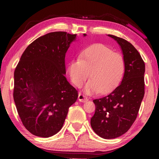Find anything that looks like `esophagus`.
<instances>
[{
  "label": "esophagus",
  "instance_id": "esophagus-1",
  "mask_svg": "<svg viewBox=\"0 0 159 159\" xmlns=\"http://www.w3.org/2000/svg\"><path fill=\"white\" fill-rule=\"evenodd\" d=\"M79 98V100L81 102H85L88 100V99L84 95H83L82 93L79 94V98Z\"/></svg>",
  "mask_w": 159,
  "mask_h": 159
}]
</instances>
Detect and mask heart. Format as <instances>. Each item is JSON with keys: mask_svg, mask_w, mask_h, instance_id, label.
<instances>
[{"mask_svg": "<svg viewBox=\"0 0 159 159\" xmlns=\"http://www.w3.org/2000/svg\"><path fill=\"white\" fill-rule=\"evenodd\" d=\"M68 69L71 81L76 87L84 84L90 73V80L85 88V93H106L121 80L125 62L120 54L102 44H95L82 51L79 60L70 61Z\"/></svg>", "mask_w": 159, "mask_h": 159, "instance_id": "1", "label": "heart"}]
</instances>
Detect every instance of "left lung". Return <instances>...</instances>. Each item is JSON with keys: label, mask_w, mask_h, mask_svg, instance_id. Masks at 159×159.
Instances as JSON below:
<instances>
[{"label": "left lung", "mask_w": 159, "mask_h": 159, "mask_svg": "<svg viewBox=\"0 0 159 159\" xmlns=\"http://www.w3.org/2000/svg\"><path fill=\"white\" fill-rule=\"evenodd\" d=\"M121 48L125 73L120 84L111 93L94 99L95 112L90 119L95 133L104 139L122 135L133 124L144 95L145 64L136 48L126 40L114 35Z\"/></svg>", "instance_id": "1"}]
</instances>
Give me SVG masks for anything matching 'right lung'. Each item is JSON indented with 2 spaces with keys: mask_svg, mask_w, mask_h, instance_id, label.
<instances>
[{
  "mask_svg": "<svg viewBox=\"0 0 159 159\" xmlns=\"http://www.w3.org/2000/svg\"><path fill=\"white\" fill-rule=\"evenodd\" d=\"M76 38L64 31L38 38L15 70L16 108L24 126L34 135L49 138L57 133L78 98V91L64 76L66 52Z\"/></svg>",
  "mask_w": 159,
  "mask_h": 159,
  "instance_id": "right-lung-1",
  "label": "right lung"
}]
</instances>
